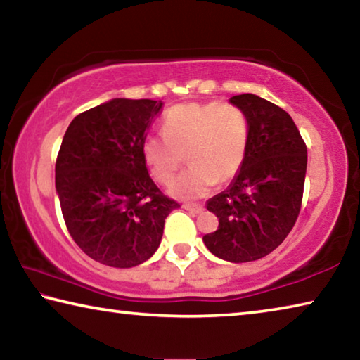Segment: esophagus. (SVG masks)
<instances>
[{
    "label": "esophagus",
    "instance_id": "esophagus-1",
    "mask_svg": "<svg viewBox=\"0 0 360 360\" xmlns=\"http://www.w3.org/2000/svg\"><path fill=\"white\" fill-rule=\"evenodd\" d=\"M184 208H186L187 211L195 212V214H198V212H203V210H205L202 205H191V203H186Z\"/></svg>",
    "mask_w": 360,
    "mask_h": 360
}]
</instances>
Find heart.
<instances>
[{
	"label": "heart",
	"instance_id": "b5f03b06",
	"mask_svg": "<svg viewBox=\"0 0 360 360\" xmlns=\"http://www.w3.org/2000/svg\"><path fill=\"white\" fill-rule=\"evenodd\" d=\"M162 130L163 135L146 136L143 157L160 184L173 181L187 157L191 168L172 186L176 197H203L216 182L227 184L241 172L251 127L240 106L221 101L173 106L163 115Z\"/></svg>",
	"mask_w": 360,
	"mask_h": 360
}]
</instances>
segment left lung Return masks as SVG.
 <instances>
[{
	"instance_id": "1",
	"label": "left lung",
	"mask_w": 360,
	"mask_h": 360,
	"mask_svg": "<svg viewBox=\"0 0 360 360\" xmlns=\"http://www.w3.org/2000/svg\"><path fill=\"white\" fill-rule=\"evenodd\" d=\"M249 117V146L241 172L227 191L212 197L206 208L219 227L203 236L219 259L252 262L281 245L302 208L307 144L283 108L252 94L230 98Z\"/></svg>"
}]
</instances>
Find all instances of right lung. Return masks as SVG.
Wrapping results in <instances>:
<instances>
[{
  "mask_svg": "<svg viewBox=\"0 0 360 360\" xmlns=\"http://www.w3.org/2000/svg\"><path fill=\"white\" fill-rule=\"evenodd\" d=\"M158 100L114 98L81 112L66 130L56 187L71 238L103 265L131 268L157 251L179 208L150 179L143 143Z\"/></svg>",
  "mask_w": 360,
  "mask_h": 360,
  "instance_id": "add662e5",
  "label": "right lung"
}]
</instances>
